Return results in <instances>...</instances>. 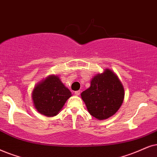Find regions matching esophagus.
I'll return each mask as SVG.
<instances>
[{"label": "esophagus", "instance_id": "obj_1", "mask_svg": "<svg viewBox=\"0 0 157 157\" xmlns=\"http://www.w3.org/2000/svg\"><path fill=\"white\" fill-rule=\"evenodd\" d=\"M75 94L76 95V96H80V90H77V91H75Z\"/></svg>", "mask_w": 157, "mask_h": 157}]
</instances>
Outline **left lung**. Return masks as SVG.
I'll return each mask as SVG.
<instances>
[{"instance_id":"left-lung-1","label":"left lung","mask_w":157,"mask_h":157,"mask_svg":"<svg viewBox=\"0 0 157 157\" xmlns=\"http://www.w3.org/2000/svg\"><path fill=\"white\" fill-rule=\"evenodd\" d=\"M88 112L98 120H103L114 115L122 106L124 90L118 77L111 69L92 79L90 87L81 93Z\"/></svg>"}]
</instances>
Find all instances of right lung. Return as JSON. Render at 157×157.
<instances>
[{
    "label": "right lung",
    "mask_w": 157,
    "mask_h": 157,
    "mask_svg": "<svg viewBox=\"0 0 157 157\" xmlns=\"http://www.w3.org/2000/svg\"><path fill=\"white\" fill-rule=\"evenodd\" d=\"M71 96L72 93L56 75H50L39 82L32 93L37 112L50 117L59 114Z\"/></svg>",
    "instance_id": "obj_1"
}]
</instances>
